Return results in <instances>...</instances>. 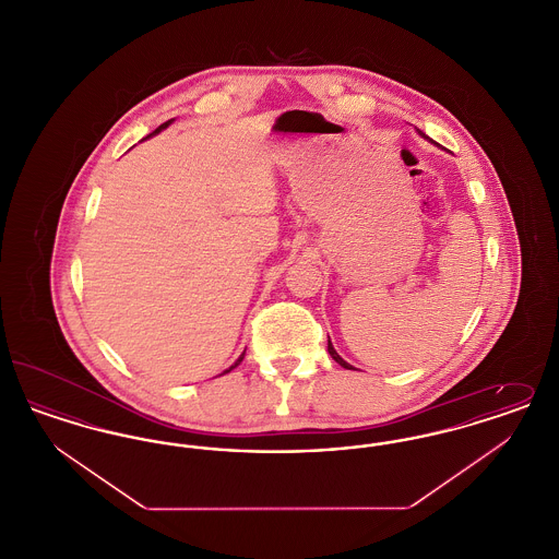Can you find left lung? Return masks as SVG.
<instances>
[{"label":"left lung","instance_id":"8db88e82","mask_svg":"<svg viewBox=\"0 0 559 559\" xmlns=\"http://www.w3.org/2000/svg\"><path fill=\"white\" fill-rule=\"evenodd\" d=\"M329 354H331V356H333V360H335V362H340L344 369H352V365H347L346 360H344V358H342V356L335 352V347H333L331 342H329Z\"/></svg>","mask_w":559,"mask_h":559}]
</instances>
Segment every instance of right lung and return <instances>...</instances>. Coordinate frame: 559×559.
<instances>
[{
    "instance_id": "1",
    "label": "right lung",
    "mask_w": 559,
    "mask_h": 559,
    "mask_svg": "<svg viewBox=\"0 0 559 559\" xmlns=\"http://www.w3.org/2000/svg\"><path fill=\"white\" fill-rule=\"evenodd\" d=\"M169 123H171V121H165V123H163V126H159V128H157V130H155V132L151 133V135H155V133H159L160 130H163V128H167V126H169ZM242 358H245V354H242V356H240L239 360H237V362H235V365H233V367H230V369H228V371H224V372H230V371H233V369H235V367H239L240 362H242Z\"/></svg>"
}]
</instances>
